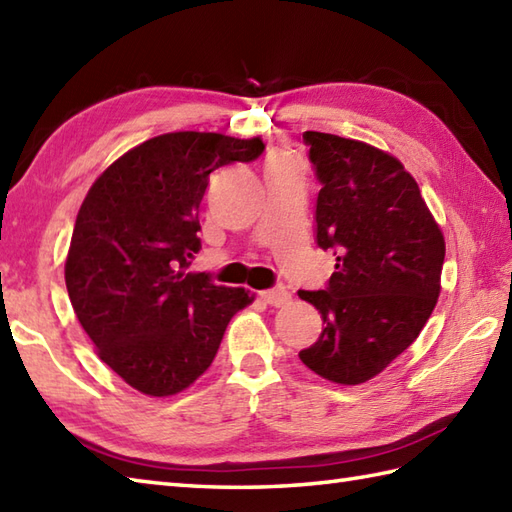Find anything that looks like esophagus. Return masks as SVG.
<instances>
[{"label": "esophagus", "mask_w": 512, "mask_h": 512, "mask_svg": "<svg viewBox=\"0 0 512 512\" xmlns=\"http://www.w3.org/2000/svg\"><path fill=\"white\" fill-rule=\"evenodd\" d=\"M262 299L268 303V306L281 308V306H286V303L290 301V292H288L284 286L270 288V290H264V292H262Z\"/></svg>", "instance_id": "obj_1"}]
</instances>
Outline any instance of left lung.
I'll use <instances>...</instances> for the list:
<instances>
[{"label": "left lung", "mask_w": 512, "mask_h": 512, "mask_svg": "<svg viewBox=\"0 0 512 512\" xmlns=\"http://www.w3.org/2000/svg\"><path fill=\"white\" fill-rule=\"evenodd\" d=\"M321 191L317 244L334 250L325 290H299L323 319L299 358L339 385L374 378L418 339L440 295L444 237L400 160L361 140L303 132Z\"/></svg>", "instance_id": "1"}]
</instances>
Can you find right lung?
Listing matches in <instances>:
<instances>
[{
    "mask_svg": "<svg viewBox=\"0 0 512 512\" xmlns=\"http://www.w3.org/2000/svg\"><path fill=\"white\" fill-rule=\"evenodd\" d=\"M262 138L173 132L145 140L107 167L76 215L65 286L101 361L147 396L195 383L217 354L244 288L187 273L200 244L209 176L262 156Z\"/></svg>",
    "mask_w": 512,
    "mask_h": 512,
    "instance_id": "add662e5",
    "label": "right lung"
}]
</instances>
